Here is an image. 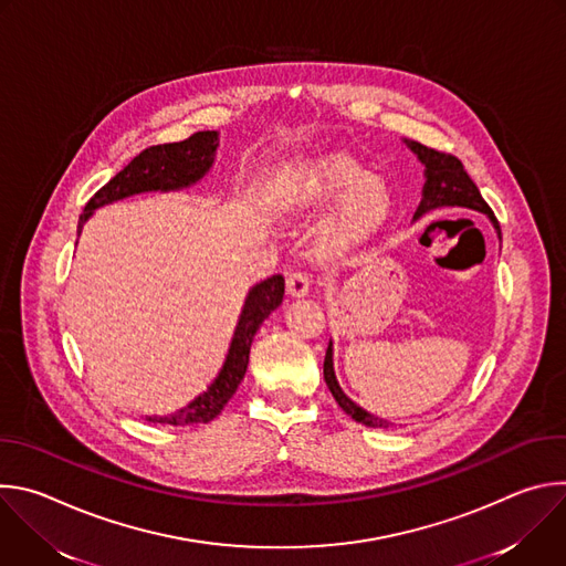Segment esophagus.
<instances>
[{
  "mask_svg": "<svg viewBox=\"0 0 566 566\" xmlns=\"http://www.w3.org/2000/svg\"><path fill=\"white\" fill-rule=\"evenodd\" d=\"M308 286H311V282H308V275H306V273L293 271V273L286 275V291H289L291 297H304V295H308Z\"/></svg>",
  "mask_w": 566,
  "mask_h": 566,
  "instance_id": "esophagus-1",
  "label": "esophagus"
}]
</instances>
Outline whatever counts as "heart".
Wrapping results in <instances>:
<instances>
[{"mask_svg":"<svg viewBox=\"0 0 566 566\" xmlns=\"http://www.w3.org/2000/svg\"><path fill=\"white\" fill-rule=\"evenodd\" d=\"M280 206L289 214L313 217L336 206L319 244L347 251L367 241L389 217L387 186L343 151L313 154L291 166L280 184Z\"/></svg>","mask_w":566,"mask_h":566,"instance_id":"b5f03b06","label":"heart"}]
</instances>
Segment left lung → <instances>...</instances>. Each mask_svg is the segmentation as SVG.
Here are the masks:
<instances>
[{
  "instance_id": "left-lung-1",
  "label": "left lung",
  "mask_w": 566,
  "mask_h": 566,
  "mask_svg": "<svg viewBox=\"0 0 566 566\" xmlns=\"http://www.w3.org/2000/svg\"><path fill=\"white\" fill-rule=\"evenodd\" d=\"M402 143H406L417 154V158L421 160V166L426 168L423 170V177H426L423 195H421V203H419V208L415 212V221L426 217L432 210H439V208H465V210H474V212L486 214L489 221L493 223L495 232H497V239L502 241V230H500V223H497L493 210L489 208L486 201H483L479 188L468 177V172L463 170V164H461L457 156L430 149V147H426V145H421L417 140H408V138H402ZM325 380H327V387L334 394L338 406L356 423H363L367 428H382V430L394 426L387 419H380V417L363 410L358 402H354L343 391V387H340V382L336 378V371H334V343L332 340H329L327 356H325Z\"/></svg>"
}]
</instances>
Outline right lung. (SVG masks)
Listing matches in <instances>:
<instances>
[{"instance_id": "obj_1", "label": "right lung", "mask_w": 566, "mask_h": 566, "mask_svg": "<svg viewBox=\"0 0 566 566\" xmlns=\"http://www.w3.org/2000/svg\"><path fill=\"white\" fill-rule=\"evenodd\" d=\"M219 147L217 132H197L181 143L156 145L143 149L132 164L120 170L105 188H101L92 201L85 206V212L77 221V237L83 232L85 223L94 217V212L103 206L123 201L143 192H179L199 184L214 164V154ZM77 247V241H75ZM284 297V277L273 275L264 282L255 284L241 306L234 334L230 338L226 358L214 380L195 396L188 406L168 415V417H145L151 423H168V426H192L212 421L230 396L237 391L239 382L244 380L251 345L255 334L260 332L262 322L282 304Z\"/></svg>"}]
</instances>
